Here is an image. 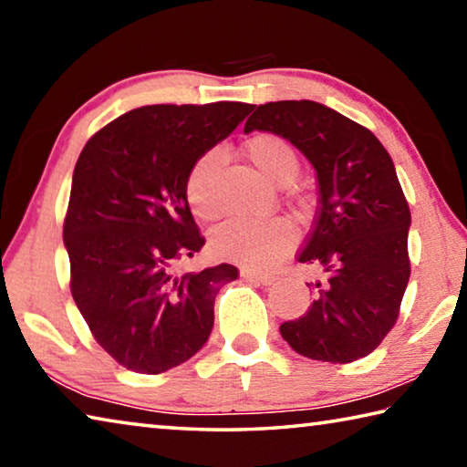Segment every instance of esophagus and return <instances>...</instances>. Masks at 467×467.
<instances>
[{"label": "esophagus", "mask_w": 467, "mask_h": 467, "mask_svg": "<svg viewBox=\"0 0 467 467\" xmlns=\"http://www.w3.org/2000/svg\"><path fill=\"white\" fill-rule=\"evenodd\" d=\"M243 278L255 284H262V286H270V284L275 282L274 274H259V272H251V270H243Z\"/></svg>", "instance_id": "obj_1"}]
</instances>
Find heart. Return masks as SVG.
<instances>
[{
	"instance_id": "obj_1",
	"label": "heart",
	"mask_w": 467,
	"mask_h": 467,
	"mask_svg": "<svg viewBox=\"0 0 467 467\" xmlns=\"http://www.w3.org/2000/svg\"><path fill=\"white\" fill-rule=\"evenodd\" d=\"M243 152L253 167L275 185H288L298 175L300 161L296 150L278 133H255L244 141ZM220 164L223 158L218 152H205L192 164L185 177V200L193 214L202 220L216 218L223 210L218 189ZM295 239V228L284 218H231L218 224L210 236L216 255L234 259L255 270L272 267L292 249Z\"/></svg>"
}]
</instances>
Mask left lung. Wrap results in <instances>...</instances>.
<instances>
[{
	"mask_svg": "<svg viewBox=\"0 0 467 467\" xmlns=\"http://www.w3.org/2000/svg\"><path fill=\"white\" fill-rule=\"evenodd\" d=\"M272 131L317 171L319 208L298 262L321 270L315 300L280 334L306 358L358 360L389 334L410 280V208L375 133L313 100L255 107L244 133Z\"/></svg>",
	"mask_w": 467,
	"mask_h": 467,
	"instance_id": "left-lung-1",
	"label": "left lung"
}]
</instances>
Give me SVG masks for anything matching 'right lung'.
I'll return each mask as SVG.
<instances>
[{
    "instance_id": "add662e5",
    "label": "right lung",
    "mask_w": 467,
    "mask_h": 467,
    "mask_svg": "<svg viewBox=\"0 0 467 467\" xmlns=\"http://www.w3.org/2000/svg\"><path fill=\"white\" fill-rule=\"evenodd\" d=\"M251 110L231 100L140 107L78 158L63 223L69 288L99 346L133 373L192 358L214 327L218 290L239 278L228 264L183 275L172 264L205 244L185 200L189 169Z\"/></svg>"
}]
</instances>
